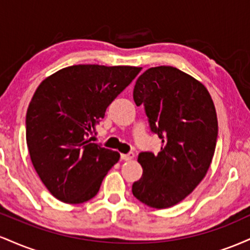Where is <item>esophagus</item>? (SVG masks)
Returning a JSON list of instances; mask_svg holds the SVG:
<instances>
[{
  "instance_id": "obj_1",
  "label": "esophagus",
  "mask_w": 250,
  "mask_h": 250,
  "mask_svg": "<svg viewBox=\"0 0 250 250\" xmlns=\"http://www.w3.org/2000/svg\"><path fill=\"white\" fill-rule=\"evenodd\" d=\"M134 157V153H128V154H121V160L123 161H130Z\"/></svg>"
}]
</instances>
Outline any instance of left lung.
<instances>
[{
    "label": "left lung",
    "mask_w": 250,
    "mask_h": 250,
    "mask_svg": "<svg viewBox=\"0 0 250 250\" xmlns=\"http://www.w3.org/2000/svg\"><path fill=\"white\" fill-rule=\"evenodd\" d=\"M136 105L162 140L159 154L142 151L143 174L133 195L151 208H169L188 196L210 167L217 141V116L207 88L170 65L149 68L137 79Z\"/></svg>",
    "instance_id": "obj_1"
}]
</instances>
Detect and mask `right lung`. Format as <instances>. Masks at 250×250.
<instances>
[{"label":"right lung","mask_w":250,"mask_h":250,"mask_svg":"<svg viewBox=\"0 0 250 250\" xmlns=\"http://www.w3.org/2000/svg\"><path fill=\"white\" fill-rule=\"evenodd\" d=\"M141 69L71 65L37 87L25 117L27 146L37 175L57 200L77 205L99 193L120 154L90 136L108 105Z\"/></svg>","instance_id":"add662e5"}]
</instances>
